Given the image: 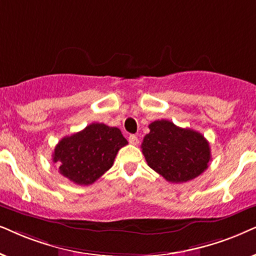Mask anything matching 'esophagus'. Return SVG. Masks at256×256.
Listing matches in <instances>:
<instances>
[{
  "mask_svg": "<svg viewBox=\"0 0 256 256\" xmlns=\"http://www.w3.org/2000/svg\"><path fill=\"white\" fill-rule=\"evenodd\" d=\"M128 142H130V144L132 145H137L139 143V139L136 134H131L130 137H128Z\"/></svg>",
  "mask_w": 256,
  "mask_h": 256,
  "instance_id": "34e87169",
  "label": "esophagus"
}]
</instances>
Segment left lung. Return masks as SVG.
<instances>
[{"instance_id": "obj_1", "label": "left lung", "mask_w": 256, "mask_h": 256, "mask_svg": "<svg viewBox=\"0 0 256 256\" xmlns=\"http://www.w3.org/2000/svg\"><path fill=\"white\" fill-rule=\"evenodd\" d=\"M142 143L148 166L168 182L184 183L200 176L212 160L208 140L200 132L162 119L148 125Z\"/></svg>"}]
</instances>
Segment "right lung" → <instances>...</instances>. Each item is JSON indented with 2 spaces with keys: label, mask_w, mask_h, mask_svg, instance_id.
Returning <instances> with one entry per match:
<instances>
[{
  "label": "right lung",
  "mask_w": 256,
  "mask_h": 256,
  "mask_svg": "<svg viewBox=\"0 0 256 256\" xmlns=\"http://www.w3.org/2000/svg\"><path fill=\"white\" fill-rule=\"evenodd\" d=\"M126 144L118 128L92 122L61 139L52 160L59 163L62 176L79 186H90L111 169L118 151Z\"/></svg>",
  "instance_id": "obj_1"
}]
</instances>
